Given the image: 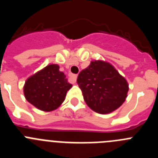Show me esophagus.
Listing matches in <instances>:
<instances>
[{
	"instance_id": "34e87169",
	"label": "esophagus",
	"mask_w": 158,
	"mask_h": 158,
	"mask_svg": "<svg viewBox=\"0 0 158 158\" xmlns=\"http://www.w3.org/2000/svg\"><path fill=\"white\" fill-rule=\"evenodd\" d=\"M69 78H70V81L72 83L74 84L77 81V76L76 74H69Z\"/></svg>"
}]
</instances>
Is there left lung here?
<instances>
[{
	"label": "left lung",
	"instance_id": "obj_1",
	"mask_svg": "<svg viewBox=\"0 0 158 158\" xmlns=\"http://www.w3.org/2000/svg\"><path fill=\"white\" fill-rule=\"evenodd\" d=\"M77 82L86 104L103 115L118 109L127 97L129 85L125 77L103 60L92 61L81 71Z\"/></svg>",
	"mask_w": 158,
	"mask_h": 158
}]
</instances>
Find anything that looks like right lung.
<instances>
[{"label":"right lung","mask_w":158,"mask_h":158,"mask_svg":"<svg viewBox=\"0 0 158 158\" xmlns=\"http://www.w3.org/2000/svg\"><path fill=\"white\" fill-rule=\"evenodd\" d=\"M59 65L50 64L29 77L23 85L27 101L39 110L52 111L63 103L67 91L72 88Z\"/></svg>","instance_id":"1"}]
</instances>
